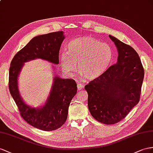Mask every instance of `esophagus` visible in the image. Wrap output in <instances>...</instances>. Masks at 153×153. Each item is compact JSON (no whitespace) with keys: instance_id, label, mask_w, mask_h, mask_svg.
Wrapping results in <instances>:
<instances>
[{"instance_id":"esophagus-1","label":"esophagus","mask_w":153,"mask_h":153,"mask_svg":"<svg viewBox=\"0 0 153 153\" xmlns=\"http://www.w3.org/2000/svg\"><path fill=\"white\" fill-rule=\"evenodd\" d=\"M77 89L78 91H79V90L83 89L85 87V85L84 84H81V83H77Z\"/></svg>"}]
</instances>
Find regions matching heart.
Instances as JSON below:
<instances>
[{
	"label": "heart",
	"mask_w": 153,
	"mask_h": 153,
	"mask_svg": "<svg viewBox=\"0 0 153 153\" xmlns=\"http://www.w3.org/2000/svg\"><path fill=\"white\" fill-rule=\"evenodd\" d=\"M110 45L101 42L92 37H81L73 39L67 45V52L60 55L62 69L67 74L77 71L81 77L93 80L106 71L113 59Z\"/></svg>",
	"instance_id": "obj_1"
}]
</instances>
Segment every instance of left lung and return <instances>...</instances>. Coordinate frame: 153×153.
<instances>
[{"instance_id":"8db88e82","label":"left lung","mask_w":153,"mask_h":153,"mask_svg":"<svg viewBox=\"0 0 153 153\" xmlns=\"http://www.w3.org/2000/svg\"><path fill=\"white\" fill-rule=\"evenodd\" d=\"M109 37L118 51L117 63L90 81L85 89L92 117L100 123L112 125L125 118L139 102L144 69L134 48L114 37Z\"/></svg>"}]
</instances>
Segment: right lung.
Wrapping results in <instances>:
<instances>
[{
    "label": "right lung",
    "mask_w": 153,
    "mask_h": 153,
    "mask_svg": "<svg viewBox=\"0 0 153 153\" xmlns=\"http://www.w3.org/2000/svg\"><path fill=\"white\" fill-rule=\"evenodd\" d=\"M64 39L62 32L35 37L15 55L10 64L8 86L11 95L22 118L42 131L56 130L65 123L70 101L77 93L76 82L56 76L46 105L36 109L28 106L22 100L18 90L17 77L24 62L34 59L41 58L57 65L59 52Z\"/></svg>",
    "instance_id": "1"
}]
</instances>
